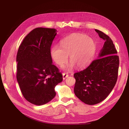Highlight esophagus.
<instances>
[{
	"mask_svg": "<svg viewBox=\"0 0 129 129\" xmlns=\"http://www.w3.org/2000/svg\"><path fill=\"white\" fill-rule=\"evenodd\" d=\"M62 75H63V79L64 80L66 77H67L68 76V73H63V74H62Z\"/></svg>",
	"mask_w": 129,
	"mask_h": 129,
	"instance_id": "1",
	"label": "esophagus"
}]
</instances>
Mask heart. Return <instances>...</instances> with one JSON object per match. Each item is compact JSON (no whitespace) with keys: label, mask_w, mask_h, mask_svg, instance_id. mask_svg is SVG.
<instances>
[{"label":"heart","mask_w":129,"mask_h":129,"mask_svg":"<svg viewBox=\"0 0 129 129\" xmlns=\"http://www.w3.org/2000/svg\"><path fill=\"white\" fill-rule=\"evenodd\" d=\"M96 44L91 38L82 33H73L50 49V56L55 63L62 66L68 60L71 63L67 67L71 69L84 68L90 63L95 52Z\"/></svg>","instance_id":"heart-1"}]
</instances>
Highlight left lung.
<instances>
[{
  "label": "left lung",
  "mask_w": 129,
  "mask_h": 129,
  "mask_svg": "<svg viewBox=\"0 0 129 129\" xmlns=\"http://www.w3.org/2000/svg\"><path fill=\"white\" fill-rule=\"evenodd\" d=\"M95 31L105 41L98 58L85 69L74 74L75 94L89 105L100 103L111 92L117 80L119 64L117 51L111 38L102 31Z\"/></svg>",
  "instance_id": "left-lung-1"
}]
</instances>
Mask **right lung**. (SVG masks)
Returning <instances> with one entry per match:
<instances>
[{
	"mask_svg": "<svg viewBox=\"0 0 129 129\" xmlns=\"http://www.w3.org/2000/svg\"><path fill=\"white\" fill-rule=\"evenodd\" d=\"M56 32L54 28H35L26 36L18 50L17 81L24 98L35 105L51 101L56 95L54 88L63 80L50 56Z\"/></svg>",
	"mask_w": 129,
	"mask_h": 129,
	"instance_id": "obj_1",
	"label": "right lung"
}]
</instances>
